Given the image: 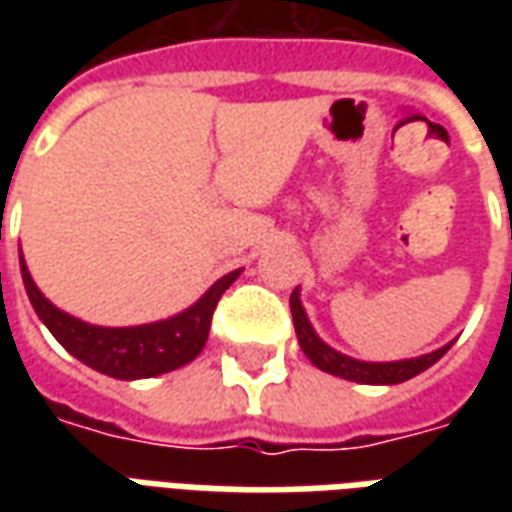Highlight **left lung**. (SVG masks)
I'll return each instance as SVG.
<instances>
[{
	"label": "left lung",
	"instance_id": "left-lung-1",
	"mask_svg": "<svg viewBox=\"0 0 512 512\" xmlns=\"http://www.w3.org/2000/svg\"><path fill=\"white\" fill-rule=\"evenodd\" d=\"M290 312H293V326H296V337H299L301 351H304V356L310 359L312 365L323 370V373H329V376H340L345 381H356V384H403L408 378L425 373L430 365H436L441 356L452 348V343H447L436 348V351H430V354L414 356V359H400V362H362V359L340 354L337 348L323 343L318 332L312 329L307 312H304L299 288L290 293Z\"/></svg>",
	"mask_w": 512,
	"mask_h": 512
}]
</instances>
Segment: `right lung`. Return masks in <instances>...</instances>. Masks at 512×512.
<instances>
[{"label":"right lung","mask_w":512,"mask_h":512,"mask_svg":"<svg viewBox=\"0 0 512 512\" xmlns=\"http://www.w3.org/2000/svg\"><path fill=\"white\" fill-rule=\"evenodd\" d=\"M21 277L38 318L46 323V329L57 337V343L68 354L109 378L136 381V378H153L178 370L200 356L208 340L216 301L241 277V268L216 279L200 299L178 315L142 326H95L62 312L40 293L24 255H21Z\"/></svg>","instance_id":"add662e5"}]
</instances>
